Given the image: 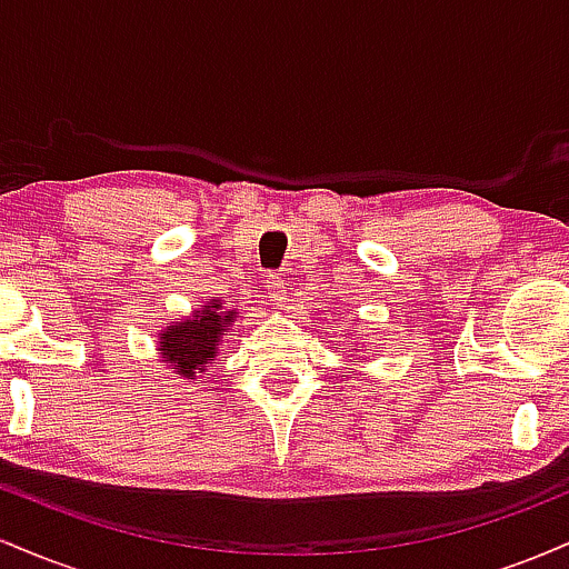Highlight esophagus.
Returning <instances> with one entry per match:
<instances>
[{
  "label": "esophagus",
  "mask_w": 569,
  "mask_h": 569,
  "mask_svg": "<svg viewBox=\"0 0 569 569\" xmlns=\"http://www.w3.org/2000/svg\"><path fill=\"white\" fill-rule=\"evenodd\" d=\"M286 299V283L280 276H267V302L270 305H283Z\"/></svg>",
  "instance_id": "obj_1"
}]
</instances>
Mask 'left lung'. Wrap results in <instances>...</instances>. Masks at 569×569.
Returning a JSON list of instances; mask_svg holds the SVG:
<instances>
[{"instance_id":"1","label":"left lung","mask_w":569,"mask_h":569,"mask_svg":"<svg viewBox=\"0 0 569 569\" xmlns=\"http://www.w3.org/2000/svg\"><path fill=\"white\" fill-rule=\"evenodd\" d=\"M350 348H352V345H350Z\"/></svg>"}]
</instances>
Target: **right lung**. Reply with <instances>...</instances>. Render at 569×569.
Wrapping results in <instances>:
<instances>
[{"label": "right lung", "instance_id": "right-lung-1", "mask_svg": "<svg viewBox=\"0 0 569 569\" xmlns=\"http://www.w3.org/2000/svg\"><path fill=\"white\" fill-rule=\"evenodd\" d=\"M238 321V310H227L224 299H208L198 310L162 326L158 350L162 363L184 380H198L211 361H217L219 345L224 342L227 326Z\"/></svg>", "mask_w": 569, "mask_h": 569}]
</instances>
